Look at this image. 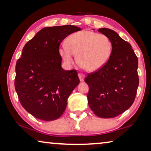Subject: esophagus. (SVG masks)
I'll list each match as a JSON object with an SVG mask.
<instances>
[{"label": "esophagus", "instance_id": "34e87169", "mask_svg": "<svg viewBox=\"0 0 151 151\" xmlns=\"http://www.w3.org/2000/svg\"><path fill=\"white\" fill-rule=\"evenodd\" d=\"M78 77H79V79L80 80V82H83L84 78H85V76L82 73H78Z\"/></svg>", "mask_w": 151, "mask_h": 151}]
</instances>
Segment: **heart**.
Instances as JSON below:
<instances>
[{
  "label": "heart",
  "mask_w": 151,
  "mask_h": 151,
  "mask_svg": "<svg viewBox=\"0 0 151 151\" xmlns=\"http://www.w3.org/2000/svg\"><path fill=\"white\" fill-rule=\"evenodd\" d=\"M59 53L68 65L77 60L86 71L94 72L106 65L112 53V43L108 36L84 30L71 34L67 45H61Z\"/></svg>",
  "instance_id": "obj_1"
}]
</instances>
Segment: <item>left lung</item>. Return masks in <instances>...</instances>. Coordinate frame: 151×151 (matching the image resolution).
I'll use <instances>...</instances> for the list:
<instances>
[{
  "label": "left lung",
  "mask_w": 151,
  "mask_h": 151,
  "mask_svg": "<svg viewBox=\"0 0 151 151\" xmlns=\"http://www.w3.org/2000/svg\"><path fill=\"white\" fill-rule=\"evenodd\" d=\"M99 32L109 37L112 53L104 67L90 73L84 82L88 84V104L95 115L112 118L129 109L135 100L139 85L138 60L131 45L115 31L100 28Z\"/></svg>",
  "instance_id": "1"
}]
</instances>
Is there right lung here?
I'll use <instances>...</instances> for the list:
<instances>
[{
  "label": "right lung",
  "instance_id": "right-lung-1",
  "mask_svg": "<svg viewBox=\"0 0 151 151\" xmlns=\"http://www.w3.org/2000/svg\"><path fill=\"white\" fill-rule=\"evenodd\" d=\"M80 29L74 25L45 27L22 49L16 65L15 89L23 108L36 118H59L80 83L76 70L62 68L59 47L66 37Z\"/></svg>",
  "mask_w": 151,
  "mask_h": 151
}]
</instances>
